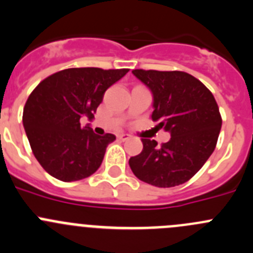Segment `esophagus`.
<instances>
[{"mask_svg": "<svg viewBox=\"0 0 253 253\" xmlns=\"http://www.w3.org/2000/svg\"><path fill=\"white\" fill-rule=\"evenodd\" d=\"M129 137H131V136H129L128 133H119V134H117V138H119L120 141H127Z\"/></svg>", "mask_w": 253, "mask_h": 253, "instance_id": "esophagus-1", "label": "esophagus"}]
</instances>
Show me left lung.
<instances>
[{
	"instance_id": "1",
	"label": "left lung",
	"mask_w": 253,
	"mask_h": 253,
	"mask_svg": "<svg viewBox=\"0 0 253 253\" xmlns=\"http://www.w3.org/2000/svg\"><path fill=\"white\" fill-rule=\"evenodd\" d=\"M153 94L152 120L170 132L158 146L142 138L143 149L131 157L129 167L139 180L158 188L180 185L193 178L216 147L221 115L214 95L200 80L185 72L132 70Z\"/></svg>"
}]
</instances>
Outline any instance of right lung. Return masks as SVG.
Here are the masks:
<instances>
[{"instance_id":"obj_1","label":"right lung","mask_w":253,"mask_h":253,"mask_svg":"<svg viewBox=\"0 0 253 253\" xmlns=\"http://www.w3.org/2000/svg\"><path fill=\"white\" fill-rule=\"evenodd\" d=\"M128 69L70 68L42 80L23 109V126L32 152L43 169L61 181H75L99 169L111 133L95 134L80 125L94 119L105 91Z\"/></svg>"}]
</instances>
